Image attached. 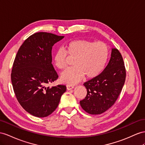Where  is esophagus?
Wrapping results in <instances>:
<instances>
[{
  "label": "esophagus",
  "mask_w": 145,
  "mask_h": 145,
  "mask_svg": "<svg viewBox=\"0 0 145 145\" xmlns=\"http://www.w3.org/2000/svg\"><path fill=\"white\" fill-rule=\"evenodd\" d=\"M66 88H67V90H71V89H72L74 88V86H70V85H67Z\"/></svg>",
  "instance_id": "34e87169"
}]
</instances>
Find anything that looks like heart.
<instances>
[{"label":"heart","instance_id":"heart-1","mask_svg":"<svg viewBox=\"0 0 145 145\" xmlns=\"http://www.w3.org/2000/svg\"><path fill=\"white\" fill-rule=\"evenodd\" d=\"M65 50L59 48L55 51L54 63L59 69H64L67 65L69 55L74 59V67L61 74L62 83L75 84L85 78L92 79L99 75L104 69L108 56V48L102 42L80 39L71 41L65 46Z\"/></svg>","mask_w":145,"mask_h":145}]
</instances>
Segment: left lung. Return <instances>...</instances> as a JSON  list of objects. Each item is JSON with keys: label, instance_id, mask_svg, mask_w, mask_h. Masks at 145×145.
<instances>
[{"label": "left lung", "instance_id": "left-lung-1", "mask_svg": "<svg viewBox=\"0 0 145 145\" xmlns=\"http://www.w3.org/2000/svg\"><path fill=\"white\" fill-rule=\"evenodd\" d=\"M125 75L121 53L116 48H111L110 59L103 72L84 83L87 95L80 102L81 108L91 114H100L108 110L121 93Z\"/></svg>", "mask_w": 145, "mask_h": 145}]
</instances>
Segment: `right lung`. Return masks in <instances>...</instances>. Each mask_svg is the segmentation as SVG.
<instances>
[{
  "label": "right lung",
  "instance_id": "obj_1",
  "mask_svg": "<svg viewBox=\"0 0 145 145\" xmlns=\"http://www.w3.org/2000/svg\"><path fill=\"white\" fill-rule=\"evenodd\" d=\"M64 37L35 33L22 44L14 59L11 74L14 94L22 107L34 116H49L66 91L65 85L47 86L58 78L51 64L52 47Z\"/></svg>",
  "mask_w": 145,
  "mask_h": 145
}]
</instances>
